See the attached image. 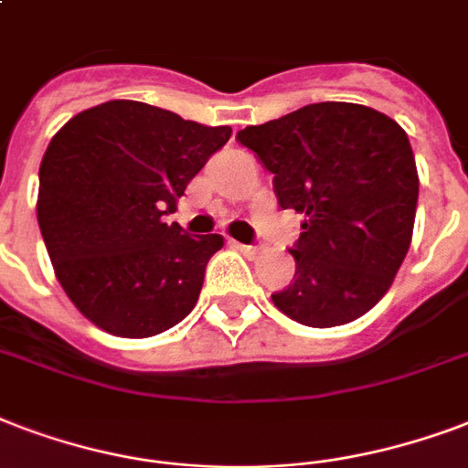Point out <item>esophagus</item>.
I'll return each instance as SVG.
<instances>
[{"mask_svg": "<svg viewBox=\"0 0 468 468\" xmlns=\"http://www.w3.org/2000/svg\"><path fill=\"white\" fill-rule=\"evenodd\" d=\"M233 248H235V250H240L242 255H245V258H250V260L258 258V255H260V248H258V245H242V242H233Z\"/></svg>", "mask_w": 468, "mask_h": 468, "instance_id": "obj_1", "label": "esophagus"}]
</instances>
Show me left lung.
<instances>
[{"instance_id":"left-lung-1","label":"left lung","mask_w":468,"mask_h":468,"mask_svg":"<svg viewBox=\"0 0 468 468\" xmlns=\"http://www.w3.org/2000/svg\"><path fill=\"white\" fill-rule=\"evenodd\" d=\"M238 142L274 174L282 208L306 216L290 250L297 272L274 306L314 329L370 312L412 242L420 178L405 130L373 107L314 102Z\"/></svg>"}]
</instances>
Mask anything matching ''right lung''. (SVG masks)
Listing matches in <instances>:
<instances>
[{"label":"right lung","instance_id":"1","mask_svg":"<svg viewBox=\"0 0 468 468\" xmlns=\"http://www.w3.org/2000/svg\"><path fill=\"white\" fill-rule=\"evenodd\" d=\"M230 134L137 100L83 110L53 134L36 216L60 287L85 319L112 336L147 338L191 314L223 238H191L162 216Z\"/></svg>","mask_w":468,"mask_h":468}]
</instances>
